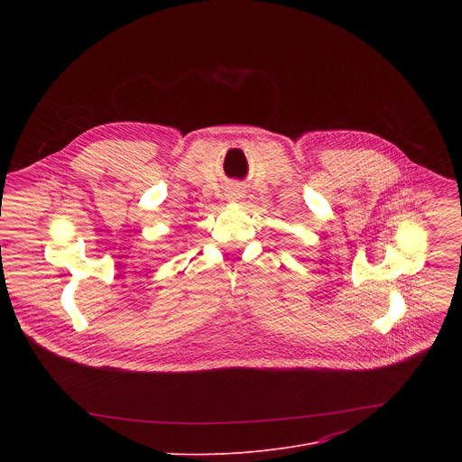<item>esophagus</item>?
<instances>
[{
	"label": "esophagus",
	"mask_w": 462,
	"mask_h": 462,
	"mask_svg": "<svg viewBox=\"0 0 462 462\" xmlns=\"http://www.w3.org/2000/svg\"><path fill=\"white\" fill-rule=\"evenodd\" d=\"M241 197H244V194H241L239 189H234V190L228 192V199H230V200H237V199H241Z\"/></svg>",
	"instance_id": "esophagus-1"
}]
</instances>
